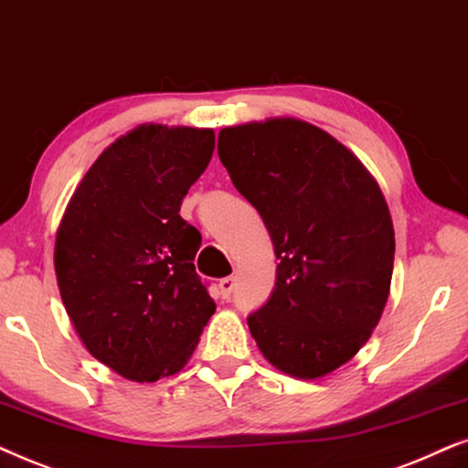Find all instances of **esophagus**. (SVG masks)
<instances>
[{"label": "esophagus", "mask_w": 468, "mask_h": 468, "mask_svg": "<svg viewBox=\"0 0 468 468\" xmlns=\"http://www.w3.org/2000/svg\"><path fill=\"white\" fill-rule=\"evenodd\" d=\"M235 291V278H222L220 280V295L222 299H230Z\"/></svg>", "instance_id": "esophagus-1"}]
</instances>
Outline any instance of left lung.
Listing matches in <instances>:
<instances>
[{
    "label": "left lung",
    "mask_w": 468,
    "mask_h": 468,
    "mask_svg": "<svg viewBox=\"0 0 468 468\" xmlns=\"http://www.w3.org/2000/svg\"><path fill=\"white\" fill-rule=\"evenodd\" d=\"M218 155L280 261L271 297L248 316L252 338L286 375L325 377L388 303L396 239L383 192L357 155L292 117L222 128Z\"/></svg>",
    "instance_id": "1"
}]
</instances>
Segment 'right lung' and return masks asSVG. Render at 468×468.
Instances as JSON below:
<instances>
[{
  "mask_svg": "<svg viewBox=\"0 0 468 468\" xmlns=\"http://www.w3.org/2000/svg\"><path fill=\"white\" fill-rule=\"evenodd\" d=\"M216 147L211 128L143 123L80 179L55 239V273L79 338L117 375L154 383L188 364L216 313L179 216Z\"/></svg>",
  "mask_w": 468,
  "mask_h": 468,
  "instance_id": "right-lung-1",
  "label": "right lung"
}]
</instances>
